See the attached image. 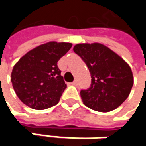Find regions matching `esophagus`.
Segmentation results:
<instances>
[{"mask_svg":"<svg viewBox=\"0 0 146 146\" xmlns=\"http://www.w3.org/2000/svg\"><path fill=\"white\" fill-rule=\"evenodd\" d=\"M71 84L73 85V86H77V85H78V81H77V80H74L73 82L71 83Z\"/></svg>","mask_w":146,"mask_h":146,"instance_id":"34e87169","label":"esophagus"}]
</instances>
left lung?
<instances>
[{
	"instance_id": "obj_1",
	"label": "left lung",
	"mask_w": 146,
	"mask_h": 146,
	"mask_svg": "<svg viewBox=\"0 0 146 146\" xmlns=\"http://www.w3.org/2000/svg\"><path fill=\"white\" fill-rule=\"evenodd\" d=\"M73 51L85 62L91 75L90 87L80 91L84 104L101 112L117 108L128 98L133 84L129 65L100 43L77 44Z\"/></svg>"
}]
</instances>
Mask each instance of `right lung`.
<instances>
[{
    "mask_svg": "<svg viewBox=\"0 0 146 146\" xmlns=\"http://www.w3.org/2000/svg\"><path fill=\"white\" fill-rule=\"evenodd\" d=\"M71 43L50 41L29 50L13 67L11 81L21 102L35 110L56 105L67 84L57 62L72 47Z\"/></svg>",
    "mask_w": 146,
    "mask_h": 146,
    "instance_id": "1",
    "label": "right lung"
}]
</instances>
